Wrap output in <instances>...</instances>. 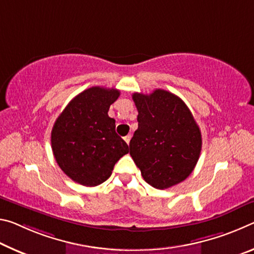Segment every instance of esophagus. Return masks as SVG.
<instances>
[{
    "mask_svg": "<svg viewBox=\"0 0 254 254\" xmlns=\"http://www.w3.org/2000/svg\"><path fill=\"white\" fill-rule=\"evenodd\" d=\"M130 138H131V136H130V135H127V136H125V137H124L125 142H126L127 144H129V142H130Z\"/></svg>",
    "mask_w": 254,
    "mask_h": 254,
    "instance_id": "34e87169",
    "label": "esophagus"
}]
</instances>
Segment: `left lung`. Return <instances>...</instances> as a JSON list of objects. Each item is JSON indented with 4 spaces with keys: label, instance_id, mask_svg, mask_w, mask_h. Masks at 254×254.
I'll list each match as a JSON object with an SVG mask.
<instances>
[{
    "label": "left lung",
    "instance_id": "obj_1",
    "mask_svg": "<svg viewBox=\"0 0 254 254\" xmlns=\"http://www.w3.org/2000/svg\"><path fill=\"white\" fill-rule=\"evenodd\" d=\"M138 128L129 153L142 177L156 189L180 184L193 171L201 151V132L182 100L169 91L132 94Z\"/></svg>",
    "mask_w": 254,
    "mask_h": 254
}]
</instances>
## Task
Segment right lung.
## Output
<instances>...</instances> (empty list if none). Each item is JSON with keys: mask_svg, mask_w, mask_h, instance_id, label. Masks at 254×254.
<instances>
[{"mask_svg": "<svg viewBox=\"0 0 254 254\" xmlns=\"http://www.w3.org/2000/svg\"><path fill=\"white\" fill-rule=\"evenodd\" d=\"M119 90L92 86L70 100L52 129V149L66 176L85 187H95L111 176L115 164L128 153L108 116Z\"/></svg>", "mask_w": 254, "mask_h": 254, "instance_id": "add662e5", "label": "right lung"}]
</instances>
